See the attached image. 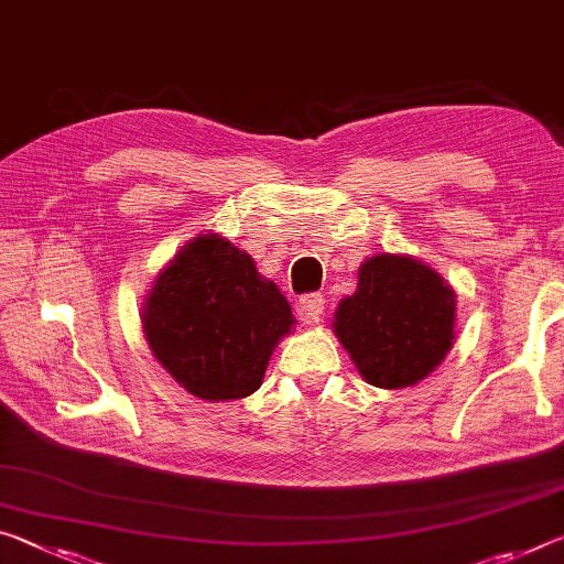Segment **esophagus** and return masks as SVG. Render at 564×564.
Returning a JSON list of instances; mask_svg holds the SVG:
<instances>
[{
    "label": "esophagus",
    "instance_id": "34e87169",
    "mask_svg": "<svg viewBox=\"0 0 564 564\" xmlns=\"http://www.w3.org/2000/svg\"><path fill=\"white\" fill-rule=\"evenodd\" d=\"M326 308V299L321 296V293H306V296H301L296 303V316L303 321V324H316L324 314Z\"/></svg>",
    "mask_w": 564,
    "mask_h": 564
}]
</instances>
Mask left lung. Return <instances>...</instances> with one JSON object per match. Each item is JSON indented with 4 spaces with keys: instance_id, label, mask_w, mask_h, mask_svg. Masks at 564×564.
Returning <instances> with one entry per match:
<instances>
[{
    "instance_id": "1",
    "label": "left lung",
    "mask_w": 564,
    "mask_h": 564,
    "mask_svg": "<svg viewBox=\"0 0 564 564\" xmlns=\"http://www.w3.org/2000/svg\"><path fill=\"white\" fill-rule=\"evenodd\" d=\"M457 296L422 261L381 253L359 268L354 296L338 303L334 330L356 369L379 389L429 377L454 344Z\"/></svg>"
}]
</instances>
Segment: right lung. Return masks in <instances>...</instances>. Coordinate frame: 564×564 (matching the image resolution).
Instances as JSON below:
<instances>
[{"instance_id":"right-lung-1","label":"right lung","mask_w":564,"mask_h":564,"mask_svg":"<svg viewBox=\"0 0 564 564\" xmlns=\"http://www.w3.org/2000/svg\"><path fill=\"white\" fill-rule=\"evenodd\" d=\"M296 318L279 285L230 240H191L153 283L142 328L155 359L205 401L243 399L263 383L275 344Z\"/></svg>"}]
</instances>
